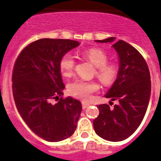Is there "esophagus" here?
<instances>
[{
  "label": "esophagus",
  "mask_w": 161,
  "mask_h": 161,
  "mask_svg": "<svg viewBox=\"0 0 161 161\" xmlns=\"http://www.w3.org/2000/svg\"><path fill=\"white\" fill-rule=\"evenodd\" d=\"M89 106H90V104L89 103L85 102H82V108H83V109H86Z\"/></svg>",
  "instance_id": "1"
}]
</instances>
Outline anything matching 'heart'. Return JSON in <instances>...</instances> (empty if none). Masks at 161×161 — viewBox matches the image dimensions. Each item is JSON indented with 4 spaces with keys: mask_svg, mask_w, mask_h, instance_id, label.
<instances>
[{
    "mask_svg": "<svg viewBox=\"0 0 161 161\" xmlns=\"http://www.w3.org/2000/svg\"><path fill=\"white\" fill-rule=\"evenodd\" d=\"M84 59L89 60L96 67L95 75L104 85H111L119 76V64L114 62H108L109 55L100 48L93 47L81 52ZM76 61L71 54L66 53L60 58L59 68L62 76L69 77L73 73ZM99 89V85L94 81H85L76 80L68 85V90L72 97L84 101L89 100L92 93Z\"/></svg>",
    "mask_w": 161,
    "mask_h": 161,
    "instance_id": "heart-1",
    "label": "heart"
}]
</instances>
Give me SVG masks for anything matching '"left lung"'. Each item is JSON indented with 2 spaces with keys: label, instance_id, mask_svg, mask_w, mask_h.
Listing matches in <instances>:
<instances>
[{
  "label": "left lung",
  "instance_id": "1",
  "mask_svg": "<svg viewBox=\"0 0 161 161\" xmlns=\"http://www.w3.org/2000/svg\"><path fill=\"white\" fill-rule=\"evenodd\" d=\"M114 40L110 37L96 42ZM112 47L119 55V72L105 97L119 103L113 109L107 104L97 106L100 113L93 120V128L102 139L119 142L130 137L143 121L150 100L151 77L146 61L136 48L123 40Z\"/></svg>",
  "mask_w": 161,
  "mask_h": 161
}]
</instances>
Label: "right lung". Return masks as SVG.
Returning a JSON list of instances; mask_svg holds the SVG:
<instances>
[{
    "label": "right lung",
    "mask_w": 161,
    "mask_h": 161,
    "mask_svg": "<svg viewBox=\"0 0 161 161\" xmlns=\"http://www.w3.org/2000/svg\"><path fill=\"white\" fill-rule=\"evenodd\" d=\"M79 45L70 39L41 38L25 47L14 64L13 94L17 109L30 129L47 141L64 140L76 128L81 103L71 97H62L65 86L59 63Z\"/></svg>",
    "instance_id": "1"
}]
</instances>
